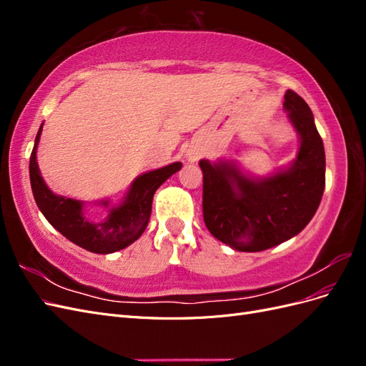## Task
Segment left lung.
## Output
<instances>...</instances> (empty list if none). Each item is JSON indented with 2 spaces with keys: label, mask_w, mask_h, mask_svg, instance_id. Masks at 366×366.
<instances>
[{
  "label": "left lung",
  "mask_w": 366,
  "mask_h": 366,
  "mask_svg": "<svg viewBox=\"0 0 366 366\" xmlns=\"http://www.w3.org/2000/svg\"><path fill=\"white\" fill-rule=\"evenodd\" d=\"M284 107L301 136L289 169L253 182L234 164L200 162L203 218L217 239L241 252H261L297 235L313 218L325 187V151L304 99L287 90Z\"/></svg>",
  "instance_id": "1"
}]
</instances>
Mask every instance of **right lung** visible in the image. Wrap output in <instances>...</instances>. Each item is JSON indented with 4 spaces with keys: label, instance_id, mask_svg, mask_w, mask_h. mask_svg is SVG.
I'll return each mask as SVG.
<instances>
[{
    "label": "right lung",
    "instance_id": "right-lung-1",
    "mask_svg": "<svg viewBox=\"0 0 366 366\" xmlns=\"http://www.w3.org/2000/svg\"><path fill=\"white\" fill-rule=\"evenodd\" d=\"M39 128L35 147L30 154V183L35 202L49 223L79 247L93 253H113L128 247L147 229L151 217L154 192L159 186L182 168L177 162L162 169L140 175L132 183L125 202L109 210L104 221H90L82 212V203L54 195L44 183L36 163V147L41 136ZM107 206L108 202H104Z\"/></svg>",
    "mask_w": 366,
    "mask_h": 366
}]
</instances>
